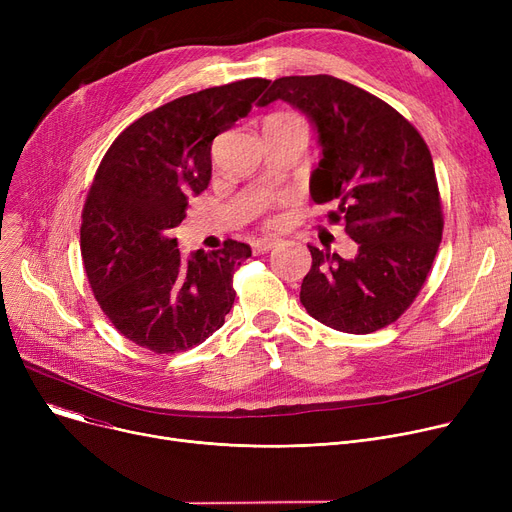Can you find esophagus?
<instances>
[{"label":"esophagus","instance_id":"esophagus-1","mask_svg":"<svg viewBox=\"0 0 512 512\" xmlns=\"http://www.w3.org/2000/svg\"><path fill=\"white\" fill-rule=\"evenodd\" d=\"M280 245V238L270 236V238H259L253 240V253L255 255H263V253H270L272 249H276Z\"/></svg>","mask_w":512,"mask_h":512}]
</instances>
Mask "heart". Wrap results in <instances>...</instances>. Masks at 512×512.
I'll return each mask as SVG.
<instances>
[{
  "mask_svg": "<svg viewBox=\"0 0 512 512\" xmlns=\"http://www.w3.org/2000/svg\"><path fill=\"white\" fill-rule=\"evenodd\" d=\"M284 116H292V114H284V112H280V114H272L270 118H284Z\"/></svg>",
  "mask_w": 512,
  "mask_h": 512,
  "instance_id": "1",
  "label": "heart"
}]
</instances>
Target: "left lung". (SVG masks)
I'll return each instance as SVG.
<instances>
[{"mask_svg": "<svg viewBox=\"0 0 512 512\" xmlns=\"http://www.w3.org/2000/svg\"><path fill=\"white\" fill-rule=\"evenodd\" d=\"M278 99L305 114L317 132L313 201H336L330 220L344 222L359 245L353 259L307 245L313 261L301 303L338 332L386 328L415 301L442 240L432 153L394 107L336 76H282L257 105Z\"/></svg>", "mask_w": 512, "mask_h": 512, "instance_id": "obj_1", "label": "left lung"}]
</instances>
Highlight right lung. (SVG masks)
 <instances>
[{"label":"right lung","mask_w":512,"mask_h":512,"mask_svg":"<svg viewBox=\"0 0 512 512\" xmlns=\"http://www.w3.org/2000/svg\"><path fill=\"white\" fill-rule=\"evenodd\" d=\"M270 80L245 78L178 97L132 122L107 149L83 211L80 251L114 328L157 355L205 342L234 305L247 242L180 255L174 228L211 178V143L251 112Z\"/></svg>","instance_id":"add662e5"}]
</instances>
